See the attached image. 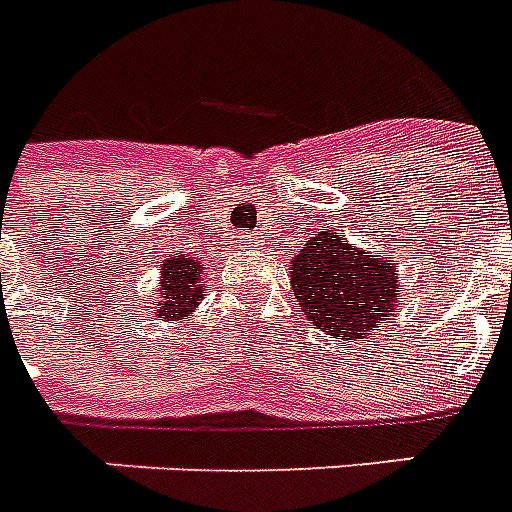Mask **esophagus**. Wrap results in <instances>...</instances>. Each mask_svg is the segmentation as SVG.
I'll use <instances>...</instances> for the list:
<instances>
[{
	"label": "esophagus",
	"instance_id": "1",
	"mask_svg": "<svg viewBox=\"0 0 512 512\" xmlns=\"http://www.w3.org/2000/svg\"><path fill=\"white\" fill-rule=\"evenodd\" d=\"M239 244H242L244 249H260V244H263V236H260V234H244V236H239Z\"/></svg>",
	"mask_w": 512,
	"mask_h": 512
}]
</instances>
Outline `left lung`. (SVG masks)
Returning <instances> with one entry per match:
<instances>
[{
	"instance_id": "obj_1",
	"label": "left lung",
	"mask_w": 512,
	"mask_h": 512,
	"mask_svg": "<svg viewBox=\"0 0 512 512\" xmlns=\"http://www.w3.org/2000/svg\"><path fill=\"white\" fill-rule=\"evenodd\" d=\"M400 263L352 247L342 234L321 228L292 260V289L307 321L331 339H365L389 315L400 313Z\"/></svg>"
}]
</instances>
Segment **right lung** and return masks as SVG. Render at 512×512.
<instances>
[{
	"instance_id": "1",
	"label": "right lung",
	"mask_w": 512,
	"mask_h": 512,
	"mask_svg": "<svg viewBox=\"0 0 512 512\" xmlns=\"http://www.w3.org/2000/svg\"><path fill=\"white\" fill-rule=\"evenodd\" d=\"M205 299V268L197 257L170 255L160 265V289L155 297L157 321H184Z\"/></svg>"
}]
</instances>
